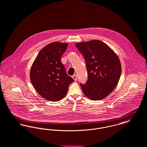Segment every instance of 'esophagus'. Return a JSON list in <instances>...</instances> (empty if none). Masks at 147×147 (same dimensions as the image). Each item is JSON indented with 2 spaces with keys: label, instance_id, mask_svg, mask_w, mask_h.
<instances>
[{
  "label": "esophagus",
  "instance_id": "1",
  "mask_svg": "<svg viewBox=\"0 0 147 147\" xmlns=\"http://www.w3.org/2000/svg\"><path fill=\"white\" fill-rule=\"evenodd\" d=\"M72 78H73V80L75 81H77V80H78V77H77V76L76 74H74Z\"/></svg>",
  "mask_w": 147,
  "mask_h": 147
}]
</instances>
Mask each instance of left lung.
<instances>
[{"mask_svg":"<svg viewBox=\"0 0 147 147\" xmlns=\"http://www.w3.org/2000/svg\"><path fill=\"white\" fill-rule=\"evenodd\" d=\"M86 63L88 80L80 84L84 95L92 100H100L115 88L121 74V65L117 54L99 40L77 43Z\"/></svg>","mask_w":147,"mask_h":147,"instance_id":"1","label":"left lung"}]
</instances>
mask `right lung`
<instances>
[{
  "mask_svg": "<svg viewBox=\"0 0 147 147\" xmlns=\"http://www.w3.org/2000/svg\"><path fill=\"white\" fill-rule=\"evenodd\" d=\"M67 43H51L40 51L33 62L30 78L37 92L47 100L58 101L65 96L74 80L67 76L61 57Z\"/></svg>",
  "mask_w": 147,
  "mask_h": 147,
  "instance_id": "add662e5",
  "label": "right lung"
}]
</instances>
